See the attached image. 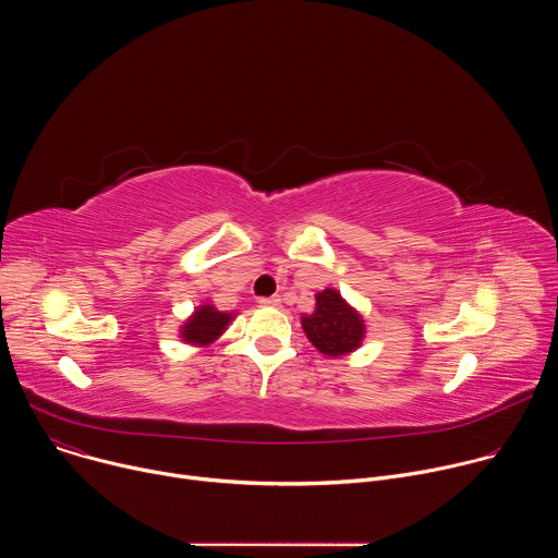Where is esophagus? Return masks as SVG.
Here are the masks:
<instances>
[{
    "label": "esophagus",
    "instance_id": "34e87169",
    "mask_svg": "<svg viewBox=\"0 0 558 558\" xmlns=\"http://www.w3.org/2000/svg\"><path fill=\"white\" fill-rule=\"evenodd\" d=\"M263 306H280V298L278 295H271V298H260L258 300Z\"/></svg>",
    "mask_w": 558,
    "mask_h": 558
}]
</instances>
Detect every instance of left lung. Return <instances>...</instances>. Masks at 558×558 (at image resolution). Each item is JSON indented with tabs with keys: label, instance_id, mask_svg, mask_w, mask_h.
I'll return each instance as SVG.
<instances>
[{
	"label": "left lung",
	"instance_id": "left-lung-1",
	"mask_svg": "<svg viewBox=\"0 0 558 558\" xmlns=\"http://www.w3.org/2000/svg\"><path fill=\"white\" fill-rule=\"evenodd\" d=\"M302 329L317 351L331 357L355 351L364 338V320L336 289L315 295V311L302 317Z\"/></svg>",
	"mask_w": 558,
	"mask_h": 558
}]
</instances>
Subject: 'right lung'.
Segmentation results:
<instances>
[{
	"label": "right lung",
	"mask_w": 558,
	"mask_h": 558,
	"mask_svg": "<svg viewBox=\"0 0 558 558\" xmlns=\"http://www.w3.org/2000/svg\"><path fill=\"white\" fill-rule=\"evenodd\" d=\"M231 323V315L216 311L211 304H203L201 308L194 311V315L185 323L183 327V340L190 344H209L214 342L225 327Z\"/></svg>",
	"instance_id": "obj_1"
}]
</instances>
